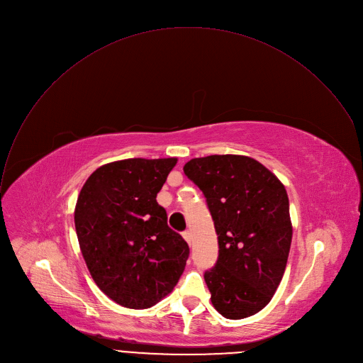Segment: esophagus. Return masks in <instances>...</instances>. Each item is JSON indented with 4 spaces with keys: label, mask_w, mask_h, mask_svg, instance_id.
<instances>
[{
    "label": "esophagus",
    "mask_w": 363,
    "mask_h": 363,
    "mask_svg": "<svg viewBox=\"0 0 363 363\" xmlns=\"http://www.w3.org/2000/svg\"><path fill=\"white\" fill-rule=\"evenodd\" d=\"M183 239L190 245L191 243V232L190 230H184L183 232Z\"/></svg>",
    "instance_id": "1"
}]
</instances>
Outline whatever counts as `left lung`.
<instances>
[{
  "label": "left lung",
  "instance_id": "obj_1",
  "mask_svg": "<svg viewBox=\"0 0 363 363\" xmlns=\"http://www.w3.org/2000/svg\"><path fill=\"white\" fill-rule=\"evenodd\" d=\"M183 170L203 191L219 242L204 273L211 303L228 319L249 318L272 301L286 269L294 232L286 189L247 156L191 159Z\"/></svg>",
  "mask_w": 363,
  "mask_h": 363
}]
</instances>
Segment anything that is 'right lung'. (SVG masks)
I'll return each mask as SVG.
<instances>
[{"label":"right lung","mask_w":363,"mask_h":363,"mask_svg":"<svg viewBox=\"0 0 363 363\" xmlns=\"http://www.w3.org/2000/svg\"><path fill=\"white\" fill-rule=\"evenodd\" d=\"M177 159H127L99 167L74 210L76 232L100 291L128 309H147L177 284L189 257L156 197Z\"/></svg>","instance_id":"add662e5"}]
</instances>
